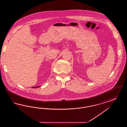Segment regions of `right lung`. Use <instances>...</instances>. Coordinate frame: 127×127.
Returning <instances> with one entry per match:
<instances>
[{
	"label": "right lung",
	"instance_id": "1",
	"mask_svg": "<svg viewBox=\"0 0 127 127\" xmlns=\"http://www.w3.org/2000/svg\"><path fill=\"white\" fill-rule=\"evenodd\" d=\"M40 86H37V87H32V88H39Z\"/></svg>",
	"mask_w": 127,
	"mask_h": 127
}]
</instances>
